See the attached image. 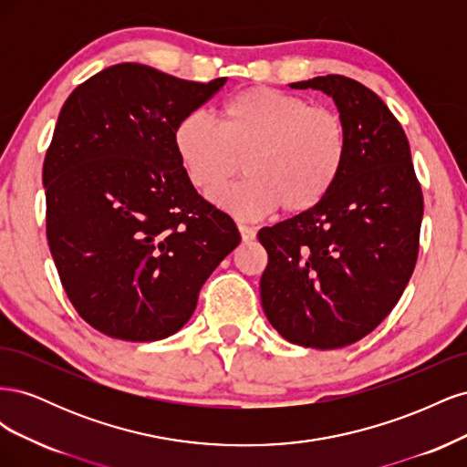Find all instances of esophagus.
<instances>
[{"instance_id": "34e87169", "label": "esophagus", "mask_w": 467, "mask_h": 467, "mask_svg": "<svg viewBox=\"0 0 467 467\" xmlns=\"http://www.w3.org/2000/svg\"><path fill=\"white\" fill-rule=\"evenodd\" d=\"M237 230L239 234H242V239L244 242H251V239H255L257 232L251 228V225H245V223H237Z\"/></svg>"}]
</instances>
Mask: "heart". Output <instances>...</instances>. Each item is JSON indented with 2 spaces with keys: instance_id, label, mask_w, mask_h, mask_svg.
Segmentation results:
<instances>
[{
  "instance_id": "b5f03b06",
  "label": "heart",
  "mask_w": 467,
  "mask_h": 467,
  "mask_svg": "<svg viewBox=\"0 0 467 467\" xmlns=\"http://www.w3.org/2000/svg\"><path fill=\"white\" fill-rule=\"evenodd\" d=\"M179 163L191 185L212 196L241 171L250 175L214 201L242 218L282 206L288 214L319 206L341 181L350 153L341 112L273 88H247L225 99L218 124L201 110L173 130Z\"/></svg>"
}]
</instances>
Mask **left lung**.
<instances>
[{"instance_id":"1","label":"left lung","mask_w":467,"mask_h":467,"mask_svg":"<svg viewBox=\"0 0 467 467\" xmlns=\"http://www.w3.org/2000/svg\"><path fill=\"white\" fill-rule=\"evenodd\" d=\"M335 99L350 132L341 181L314 210L259 232L266 319L319 350L360 341L400 302L419 255L422 191L407 136L381 99L345 76L292 83Z\"/></svg>"}]
</instances>
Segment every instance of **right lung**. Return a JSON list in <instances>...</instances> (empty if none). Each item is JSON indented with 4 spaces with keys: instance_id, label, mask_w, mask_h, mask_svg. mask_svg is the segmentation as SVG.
Instances as JSON below:
<instances>
[{
    "instance_id": "1",
    "label": "right lung",
    "mask_w": 467,
    "mask_h": 467,
    "mask_svg": "<svg viewBox=\"0 0 467 467\" xmlns=\"http://www.w3.org/2000/svg\"><path fill=\"white\" fill-rule=\"evenodd\" d=\"M225 83L124 62L66 99L42 165L47 237L69 302L93 329L160 341L239 244L234 220L191 185L177 122Z\"/></svg>"
}]
</instances>
